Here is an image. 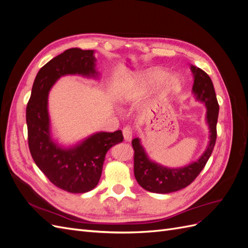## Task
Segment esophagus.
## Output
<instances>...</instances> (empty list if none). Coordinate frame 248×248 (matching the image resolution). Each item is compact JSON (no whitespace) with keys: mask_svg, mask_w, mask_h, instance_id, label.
Listing matches in <instances>:
<instances>
[{"mask_svg":"<svg viewBox=\"0 0 248 248\" xmlns=\"http://www.w3.org/2000/svg\"><path fill=\"white\" fill-rule=\"evenodd\" d=\"M123 137L126 141H129L132 139V128L130 126H125L123 128Z\"/></svg>","mask_w":248,"mask_h":248,"instance_id":"1","label":"esophagus"}]
</instances>
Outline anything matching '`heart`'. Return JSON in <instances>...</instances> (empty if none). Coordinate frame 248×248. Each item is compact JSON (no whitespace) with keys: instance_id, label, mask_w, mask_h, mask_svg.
Returning a JSON list of instances; mask_svg holds the SVG:
<instances>
[{"instance_id":"b5f03b06","label":"heart","mask_w":248,"mask_h":248,"mask_svg":"<svg viewBox=\"0 0 248 248\" xmlns=\"http://www.w3.org/2000/svg\"><path fill=\"white\" fill-rule=\"evenodd\" d=\"M169 73L160 68L150 69L144 73L140 74L136 78V84L131 86H126L120 90L119 97L122 100L128 98L132 95H137L141 92H146L149 88H151L157 84H159L166 79L163 84V91L166 94L176 92L181 86V80L176 76H167Z\"/></svg>"}]
</instances>
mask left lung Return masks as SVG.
<instances>
[{
  "instance_id": "1",
  "label": "left lung",
  "mask_w": 248,
  "mask_h": 248,
  "mask_svg": "<svg viewBox=\"0 0 248 248\" xmlns=\"http://www.w3.org/2000/svg\"><path fill=\"white\" fill-rule=\"evenodd\" d=\"M190 69L194 78L192 92L197 100L204 102L207 108L206 120L210 129L209 145L204 154L189 166L181 169H168L150 160L144 148L140 145V140L133 139L131 144L134 150V177L142 188L150 192L170 193L183 189L191 184L205 168L215 146L219 106L217 102L213 82L208 74L199 67L191 65Z\"/></svg>"
}]
</instances>
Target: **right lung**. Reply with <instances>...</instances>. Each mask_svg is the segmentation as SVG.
I'll return each mask as SVG.
<instances>
[{
	"label": "right lung",
	"mask_w": 248,
	"mask_h": 248,
	"mask_svg": "<svg viewBox=\"0 0 248 248\" xmlns=\"http://www.w3.org/2000/svg\"><path fill=\"white\" fill-rule=\"evenodd\" d=\"M94 50L69 48L51 59L38 71L27 106L29 149L36 166L59 188L84 193L95 188L101 177L108 150L123 141L121 130L97 132L73 148L64 149L52 141L47 98L50 88L66 74L97 76Z\"/></svg>",
	"instance_id": "obj_1"
}]
</instances>
